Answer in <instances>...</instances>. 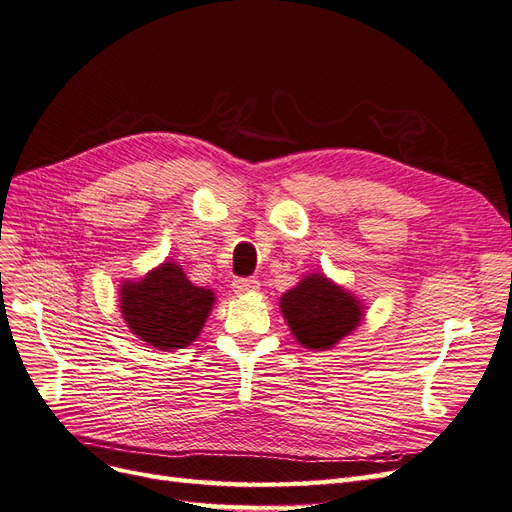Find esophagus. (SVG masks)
<instances>
[{"instance_id": "1", "label": "esophagus", "mask_w": 512, "mask_h": 512, "mask_svg": "<svg viewBox=\"0 0 512 512\" xmlns=\"http://www.w3.org/2000/svg\"><path fill=\"white\" fill-rule=\"evenodd\" d=\"M258 279L254 277H239L233 281V292L235 294H250V292H256L258 290Z\"/></svg>"}]
</instances>
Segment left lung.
<instances>
[{
  "label": "left lung",
  "instance_id": "obj_1",
  "mask_svg": "<svg viewBox=\"0 0 512 512\" xmlns=\"http://www.w3.org/2000/svg\"><path fill=\"white\" fill-rule=\"evenodd\" d=\"M281 313L296 340L306 349L325 351L351 334L361 321V306L349 292L323 275L304 277L283 294Z\"/></svg>",
  "mask_w": 512,
  "mask_h": 512
}]
</instances>
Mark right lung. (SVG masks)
Listing matches in <instances>:
<instances>
[{"label":"right lung","mask_w":512,"mask_h":512,"mask_svg":"<svg viewBox=\"0 0 512 512\" xmlns=\"http://www.w3.org/2000/svg\"><path fill=\"white\" fill-rule=\"evenodd\" d=\"M119 300L130 330L149 346L170 351L199 336L214 292L193 285L178 264L163 262L142 281L121 285Z\"/></svg>","instance_id":"right-lung-1"}]
</instances>
